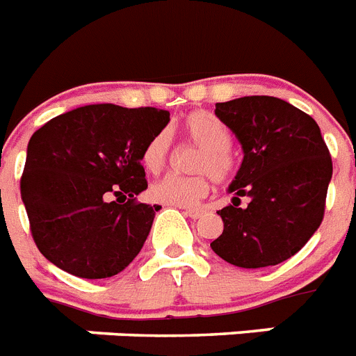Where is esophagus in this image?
<instances>
[{"instance_id":"obj_1","label":"esophagus","mask_w":356,"mask_h":356,"mask_svg":"<svg viewBox=\"0 0 356 356\" xmlns=\"http://www.w3.org/2000/svg\"><path fill=\"white\" fill-rule=\"evenodd\" d=\"M184 213L189 216V218H200L202 214H204V209H200V207H185Z\"/></svg>"}]
</instances>
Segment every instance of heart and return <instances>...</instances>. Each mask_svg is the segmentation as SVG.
Listing matches in <instances>:
<instances>
[{
	"label": "heart",
	"instance_id": "b5f03b06",
	"mask_svg": "<svg viewBox=\"0 0 356 356\" xmlns=\"http://www.w3.org/2000/svg\"><path fill=\"white\" fill-rule=\"evenodd\" d=\"M181 138L191 145L200 147L193 161V171L198 175H169L154 181L149 195L154 202L175 207H191L205 198L211 191V176L216 181H227L234 175V158L231 152V134L216 116L195 111L181 120ZM172 140L169 131H158L145 143L142 163L147 171L158 175L171 160Z\"/></svg>",
	"mask_w": 356,
	"mask_h": 356
}]
</instances>
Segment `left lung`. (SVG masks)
Instances as JSON below:
<instances>
[{
	"instance_id": "obj_1",
	"label": "left lung",
	"mask_w": 356,
	"mask_h": 356,
	"mask_svg": "<svg viewBox=\"0 0 356 356\" xmlns=\"http://www.w3.org/2000/svg\"><path fill=\"white\" fill-rule=\"evenodd\" d=\"M214 114L242 145V165L229 185L233 204L220 209L224 233L213 249L245 269L277 266L300 251L322 224L333 161L318 123L273 96L216 104ZM242 195L250 204L239 205Z\"/></svg>"
}]
</instances>
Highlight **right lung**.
Here are the masks:
<instances>
[{"label": "right lung", "mask_w": 356, "mask_h": 356, "mask_svg": "<svg viewBox=\"0 0 356 356\" xmlns=\"http://www.w3.org/2000/svg\"><path fill=\"white\" fill-rule=\"evenodd\" d=\"M167 123L163 108L98 104L32 134L19 187L32 238L49 262L96 280L136 258L161 209L136 202L147 189L142 151Z\"/></svg>", "instance_id": "add662e5"}]
</instances>
